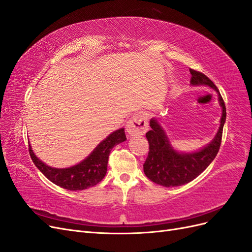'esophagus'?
Instances as JSON below:
<instances>
[{
	"label": "esophagus",
	"instance_id": "obj_1",
	"mask_svg": "<svg viewBox=\"0 0 252 252\" xmlns=\"http://www.w3.org/2000/svg\"><path fill=\"white\" fill-rule=\"evenodd\" d=\"M149 121L144 113L139 112L128 119L126 125V132L131 136L143 135L148 131Z\"/></svg>",
	"mask_w": 252,
	"mask_h": 252
}]
</instances>
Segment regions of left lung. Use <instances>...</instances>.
Returning <instances> with one entry per match:
<instances>
[{
    "label": "left lung",
    "instance_id": "1",
    "mask_svg": "<svg viewBox=\"0 0 252 252\" xmlns=\"http://www.w3.org/2000/svg\"><path fill=\"white\" fill-rule=\"evenodd\" d=\"M191 86H207L218 92L222 108L220 127L214 139L204 148L192 153H180L170 144L158 120L152 118L151 129L147 133L150 152L143 164V172L149 179L165 188H174L192 181L212 163L220 150L223 126L226 120V108L216 85L203 73L189 69Z\"/></svg>",
    "mask_w": 252,
    "mask_h": 252
}]
</instances>
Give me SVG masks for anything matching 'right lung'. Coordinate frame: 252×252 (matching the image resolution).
Here are the masks:
<instances>
[{"instance_id":"right-lung-1","label":"right lung","mask_w":252,"mask_h":252,"mask_svg":"<svg viewBox=\"0 0 252 252\" xmlns=\"http://www.w3.org/2000/svg\"><path fill=\"white\" fill-rule=\"evenodd\" d=\"M126 140L125 128L121 127L103 139L86 159L67 168H55L40 161L29 144V154L35 166L52 183L68 190H83L99 183L107 174L111 150Z\"/></svg>"}]
</instances>
